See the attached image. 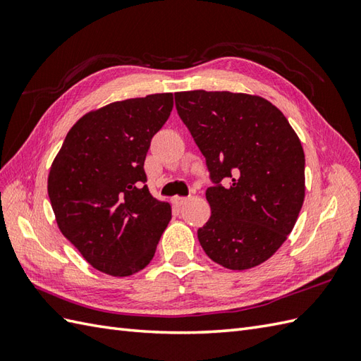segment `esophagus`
I'll return each mask as SVG.
<instances>
[{
	"mask_svg": "<svg viewBox=\"0 0 361 361\" xmlns=\"http://www.w3.org/2000/svg\"><path fill=\"white\" fill-rule=\"evenodd\" d=\"M189 202V198L186 197H173L172 198V203L176 206V208H181V206H185Z\"/></svg>",
	"mask_w": 361,
	"mask_h": 361,
	"instance_id": "esophagus-1",
	"label": "esophagus"
}]
</instances>
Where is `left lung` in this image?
Listing matches in <instances>:
<instances>
[{"mask_svg": "<svg viewBox=\"0 0 361 361\" xmlns=\"http://www.w3.org/2000/svg\"><path fill=\"white\" fill-rule=\"evenodd\" d=\"M175 105L217 186L198 240L214 262L250 270L293 231L305 197L304 150L282 111L267 99L231 91H180ZM228 178L230 186H219Z\"/></svg>", "mask_w": 361, "mask_h": 361, "instance_id": "1", "label": "left lung"}]
</instances>
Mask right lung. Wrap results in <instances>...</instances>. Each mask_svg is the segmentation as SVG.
I'll list each match as a JSON object with an SVG mask.
<instances>
[{"instance_id": "add662e5", "label": "right lung", "mask_w": 361, "mask_h": 361, "mask_svg": "<svg viewBox=\"0 0 361 361\" xmlns=\"http://www.w3.org/2000/svg\"><path fill=\"white\" fill-rule=\"evenodd\" d=\"M173 109L172 93L111 102L68 132L48 175L62 234L87 262L126 278L150 264L172 208L150 194L144 159Z\"/></svg>"}]
</instances>
